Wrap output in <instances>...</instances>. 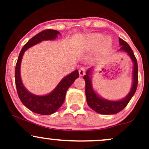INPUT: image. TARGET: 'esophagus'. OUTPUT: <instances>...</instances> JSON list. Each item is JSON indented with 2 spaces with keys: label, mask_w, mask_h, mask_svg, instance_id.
<instances>
[{
  "label": "esophagus",
  "mask_w": 149,
  "mask_h": 149,
  "mask_svg": "<svg viewBox=\"0 0 149 149\" xmlns=\"http://www.w3.org/2000/svg\"><path fill=\"white\" fill-rule=\"evenodd\" d=\"M79 73L80 76H84L86 74V68L84 67H81L79 70Z\"/></svg>",
  "instance_id": "obj_1"
}]
</instances>
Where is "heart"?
Segmentation results:
<instances>
[{
  "label": "heart",
  "mask_w": 149,
  "mask_h": 149,
  "mask_svg": "<svg viewBox=\"0 0 149 149\" xmlns=\"http://www.w3.org/2000/svg\"><path fill=\"white\" fill-rule=\"evenodd\" d=\"M103 40V37L101 34H94L91 37V42H92L93 45H97L100 44ZM105 43H106L107 45H111V41L109 39H106L105 40Z\"/></svg>",
  "instance_id": "obj_1"
}]
</instances>
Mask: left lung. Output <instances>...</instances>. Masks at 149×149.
Here are the masks:
<instances>
[{"label":"left lung","mask_w":149,"mask_h":149,"mask_svg":"<svg viewBox=\"0 0 149 149\" xmlns=\"http://www.w3.org/2000/svg\"><path fill=\"white\" fill-rule=\"evenodd\" d=\"M120 45V50L125 51L127 52V55L130 56V59L133 63V84H132L131 89H130L129 94L126 96L123 100L119 101H110V100H105L102 98L100 96L97 94V93L94 91L92 87L91 80V75L92 73L93 69L89 68L84 75V79L86 82V101L88 106L97 112V113L102 114V115H114L118 112L123 110L127 104H128L130 100L136 93V88L138 86V63L137 60L135 57L133 50L129 46L126 42L119 39Z\"/></svg>","instance_id":"left-lung-1"}]
</instances>
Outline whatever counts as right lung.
I'll list each match as a JSON object with an SVG mask.
<instances>
[{
    "mask_svg": "<svg viewBox=\"0 0 149 149\" xmlns=\"http://www.w3.org/2000/svg\"><path fill=\"white\" fill-rule=\"evenodd\" d=\"M59 34V31L56 30L46 29L30 39L21 50L16 65L15 83L19 99L23 104L29 110L40 115H47L53 114L62 106L65 101L66 91L73 84L74 81L79 78V71L76 70L64 77L55 87V89L49 94L38 96L29 92L28 90L24 86L20 74L21 63L24 53L26 49L44 40H55Z\"/></svg>",
    "mask_w": 149,
    "mask_h": 149,
    "instance_id": "right-lung-1",
    "label": "right lung"
}]
</instances>
